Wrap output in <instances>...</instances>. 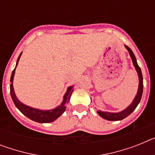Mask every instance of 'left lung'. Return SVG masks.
<instances>
[{
	"instance_id": "8db88e82",
	"label": "left lung",
	"mask_w": 155,
	"mask_h": 155,
	"mask_svg": "<svg viewBox=\"0 0 155 155\" xmlns=\"http://www.w3.org/2000/svg\"><path fill=\"white\" fill-rule=\"evenodd\" d=\"M125 47L127 50H128L129 53H130V56L131 59H132V62L134 64V68L136 69L137 72L138 78H139V85H138V90L136 96L134 98L133 102H131V104L129 105L128 107L126 108L124 110L121 111L120 113H109V112H102V111H97L98 114L101 117H102L103 119L106 120H109V121H118V120H122L125 119L126 117L130 115L131 113L134 111V109H136L137 106L138 104L140 102V99H141L142 94H143V76H142L141 70L140 68V67L138 66L137 62V59L134 56V53H133L132 50L130 49L127 46L125 45Z\"/></svg>"
}]
</instances>
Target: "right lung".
<instances>
[{
  "label": "right lung",
  "mask_w": 155,
  "mask_h": 155,
  "mask_svg": "<svg viewBox=\"0 0 155 155\" xmlns=\"http://www.w3.org/2000/svg\"><path fill=\"white\" fill-rule=\"evenodd\" d=\"M21 53H21V54L19 55L18 58L17 62H16L15 68H17V65L18 64L19 59L21 57ZM15 68L12 71V76H11L10 81L12 83L10 84V93L14 103H15L16 107L19 109V111L23 115L26 116V117H28V119L33 120L35 122H37V123H40V124L51 123V122H53L54 120H57L58 117H60L64 113V111L66 110V108H67L66 105H67V103L69 102L71 94L74 91V86H70V87H68V90H67V91H66V93L64 95L63 102H61V105L57 106V107H56L55 109H50V110H42V109H35V108L30 107V106H28V105L23 104L22 102L19 101L18 98L15 95V93L13 87V80L15 73Z\"/></svg>",
  "instance_id": "right-lung-1"
}]
</instances>
